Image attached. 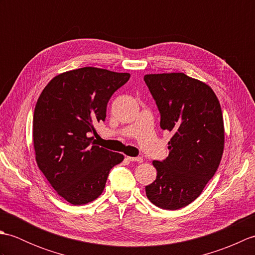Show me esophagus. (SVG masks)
<instances>
[{"instance_id":"34e87169","label":"esophagus","mask_w":255,"mask_h":255,"mask_svg":"<svg viewBox=\"0 0 255 255\" xmlns=\"http://www.w3.org/2000/svg\"><path fill=\"white\" fill-rule=\"evenodd\" d=\"M127 160L131 162H138V163H141L143 161V159L140 158V156H127Z\"/></svg>"}]
</instances>
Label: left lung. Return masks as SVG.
<instances>
[{
	"label": "left lung",
	"mask_w": 255,
	"mask_h": 255,
	"mask_svg": "<svg viewBox=\"0 0 255 255\" xmlns=\"http://www.w3.org/2000/svg\"><path fill=\"white\" fill-rule=\"evenodd\" d=\"M159 108L163 130L171 131L169 156L153 161L156 178L145 195L162 209L194 202L217 171L225 144L223 112L209 85L184 73L144 75Z\"/></svg>",
	"instance_id": "left-lung-1"
}]
</instances>
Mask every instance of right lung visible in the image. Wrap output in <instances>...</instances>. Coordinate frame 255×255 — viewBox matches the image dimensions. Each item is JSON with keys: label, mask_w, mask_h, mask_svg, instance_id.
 <instances>
[{"label": "right lung", "mask_w": 255, "mask_h": 255, "mask_svg": "<svg viewBox=\"0 0 255 255\" xmlns=\"http://www.w3.org/2000/svg\"><path fill=\"white\" fill-rule=\"evenodd\" d=\"M129 78L93 67L71 70L53 78L37 101L32 119L37 165L70 204L93 202L104 191L112 167L124 160L89 136L105 121L114 92Z\"/></svg>", "instance_id": "right-lung-1"}]
</instances>
